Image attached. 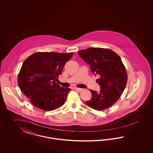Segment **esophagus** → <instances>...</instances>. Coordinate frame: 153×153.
Instances as JSON below:
<instances>
[{"label":"esophagus","instance_id":"esophagus-1","mask_svg":"<svg viewBox=\"0 0 153 153\" xmlns=\"http://www.w3.org/2000/svg\"><path fill=\"white\" fill-rule=\"evenodd\" d=\"M74 89H76V90H77V91H81L82 90V88H80L75 87L74 88Z\"/></svg>","mask_w":153,"mask_h":153}]
</instances>
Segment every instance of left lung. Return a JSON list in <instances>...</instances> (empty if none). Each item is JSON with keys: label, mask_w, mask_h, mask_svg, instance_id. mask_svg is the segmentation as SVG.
Masks as SVG:
<instances>
[{"label": "left lung", "mask_w": 153, "mask_h": 153, "mask_svg": "<svg viewBox=\"0 0 153 153\" xmlns=\"http://www.w3.org/2000/svg\"><path fill=\"white\" fill-rule=\"evenodd\" d=\"M78 54L99 77L96 82L100 91L90 90L92 97L85 104L98 111L108 108L118 100L126 86L127 75L121 58L115 52L100 48H88Z\"/></svg>", "instance_id": "8db88e82"}]
</instances>
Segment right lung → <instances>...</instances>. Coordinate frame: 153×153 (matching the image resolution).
<instances>
[{"label":"right lung","mask_w":153,"mask_h":153,"mask_svg":"<svg viewBox=\"0 0 153 153\" xmlns=\"http://www.w3.org/2000/svg\"><path fill=\"white\" fill-rule=\"evenodd\" d=\"M73 54V53L37 52L24 61L18 75V84L33 105L49 111L64 104L71 89L61 87L55 79L62 74V68Z\"/></svg>","instance_id":"right-lung-1"}]
</instances>
